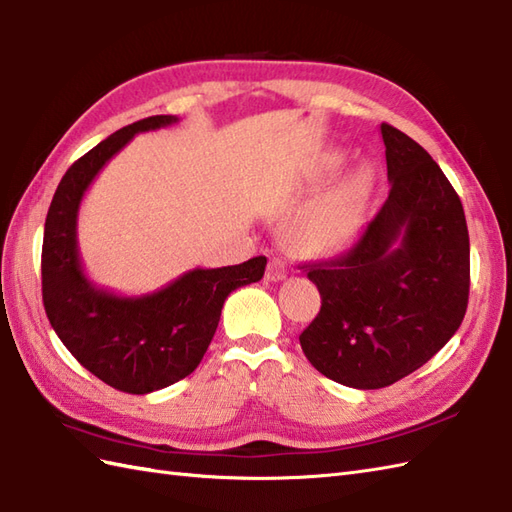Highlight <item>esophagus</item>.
<instances>
[{"label": "esophagus", "mask_w": 512, "mask_h": 512, "mask_svg": "<svg viewBox=\"0 0 512 512\" xmlns=\"http://www.w3.org/2000/svg\"><path fill=\"white\" fill-rule=\"evenodd\" d=\"M265 278H267L269 282L285 280V278H287V267H285V263H282L280 258H271L269 263H267V274H265Z\"/></svg>", "instance_id": "esophagus-1"}]
</instances>
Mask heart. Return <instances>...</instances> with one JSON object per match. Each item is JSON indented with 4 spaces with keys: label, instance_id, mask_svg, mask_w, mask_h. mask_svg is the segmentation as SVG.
<instances>
[{
    "label": "heart",
    "instance_id": "b5f03b06",
    "mask_svg": "<svg viewBox=\"0 0 512 512\" xmlns=\"http://www.w3.org/2000/svg\"><path fill=\"white\" fill-rule=\"evenodd\" d=\"M342 162V153H328L320 164V175L333 173ZM366 190V170H357V173L337 181L322 197H317L293 225L291 241L295 249L306 256H326L348 245L361 223Z\"/></svg>",
    "mask_w": 512,
    "mask_h": 512
}]
</instances>
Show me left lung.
I'll use <instances>...</instances> for the list:
<instances>
[{"instance_id":"1","label":"left lung","mask_w":512,"mask_h":512,"mask_svg":"<svg viewBox=\"0 0 512 512\" xmlns=\"http://www.w3.org/2000/svg\"><path fill=\"white\" fill-rule=\"evenodd\" d=\"M390 195L344 256L306 276L322 309L300 346L348 388L379 390L456 335L469 302V230L456 190L410 135L381 124Z\"/></svg>"}]
</instances>
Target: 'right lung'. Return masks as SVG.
<instances>
[{
  "mask_svg": "<svg viewBox=\"0 0 512 512\" xmlns=\"http://www.w3.org/2000/svg\"><path fill=\"white\" fill-rule=\"evenodd\" d=\"M177 116H151L102 140L63 175L43 232L41 285L48 320L83 368L111 388L149 394L168 388L199 366L234 289L265 274L267 258L190 269L166 287L118 295L87 278L78 252V210L87 188L133 135L177 124Z\"/></svg>",
  "mask_w": 512,
  "mask_h": 512,
  "instance_id": "right-lung-1",
  "label": "right lung"
}]
</instances>
